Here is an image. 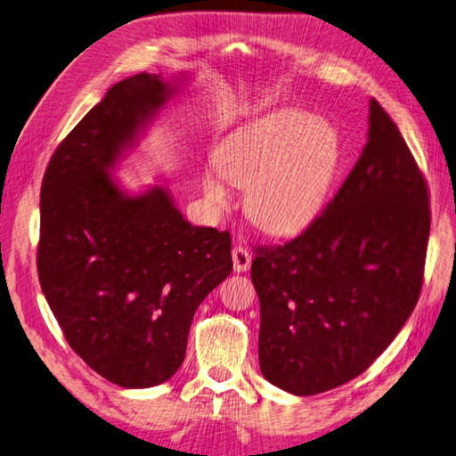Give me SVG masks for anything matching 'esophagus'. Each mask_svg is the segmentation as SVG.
<instances>
[{
    "label": "esophagus",
    "mask_w": 456,
    "mask_h": 456,
    "mask_svg": "<svg viewBox=\"0 0 456 456\" xmlns=\"http://www.w3.org/2000/svg\"><path fill=\"white\" fill-rule=\"evenodd\" d=\"M232 260H233V270L236 272H247L251 268V253L245 249V247H233L232 249Z\"/></svg>",
    "instance_id": "1"
}]
</instances>
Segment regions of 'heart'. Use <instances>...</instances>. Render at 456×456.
<instances>
[{"label":"heart","mask_w":456,"mask_h":456,"mask_svg":"<svg viewBox=\"0 0 456 456\" xmlns=\"http://www.w3.org/2000/svg\"><path fill=\"white\" fill-rule=\"evenodd\" d=\"M337 165V136L325 121L278 112L233 133L216 168L203 175L205 200L228 201L224 181L245 190V213L272 236H293L322 213Z\"/></svg>","instance_id":"heart-1"}]
</instances>
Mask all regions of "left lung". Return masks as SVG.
Listing matches in <instances>:
<instances>
[{
    "label": "left lung",
    "instance_id": "left-lung-1",
    "mask_svg": "<svg viewBox=\"0 0 456 456\" xmlns=\"http://www.w3.org/2000/svg\"><path fill=\"white\" fill-rule=\"evenodd\" d=\"M428 236L424 176L370 99L367 144L335 200L298 238L256 249L265 379L314 395L362 375L417 306Z\"/></svg>",
    "mask_w": 456,
    "mask_h": 456
}]
</instances>
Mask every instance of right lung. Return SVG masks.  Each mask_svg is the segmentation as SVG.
<instances>
[{"label": "right lung", "instance_id": "right-lung-1", "mask_svg": "<svg viewBox=\"0 0 456 456\" xmlns=\"http://www.w3.org/2000/svg\"><path fill=\"white\" fill-rule=\"evenodd\" d=\"M184 76L110 87L54 151L41 186L37 273L72 350L121 388L169 380L203 298L232 272L228 232L194 226L171 190L123 188L127 159Z\"/></svg>", "mask_w": 456, "mask_h": 456}]
</instances>
